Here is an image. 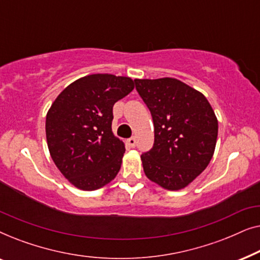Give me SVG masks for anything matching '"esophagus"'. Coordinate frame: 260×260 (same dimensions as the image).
Listing matches in <instances>:
<instances>
[{"mask_svg":"<svg viewBox=\"0 0 260 260\" xmlns=\"http://www.w3.org/2000/svg\"><path fill=\"white\" fill-rule=\"evenodd\" d=\"M126 142H127V144H129L131 148H134L135 145H136V138H135V137L129 138V140H127Z\"/></svg>","mask_w":260,"mask_h":260,"instance_id":"obj_1","label":"esophagus"}]
</instances>
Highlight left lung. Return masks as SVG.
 <instances>
[{
    "label": "left lung",
    "instance_id": "1",
    "mask_svg": "<svg viewBox=\"0 0 260 260\" xmlns=\"http://www.w3.org/2000/svg\"><path fill=\"white\" fill-rule=\"evenodd\" d=\"M150 110L155 141L141 159L147 177L168 190H180L211 162L218 119L201 92L175 78L135 79Z\"/></svg>",
    "mask_w": 260,
    "mask_h": 260
}]
</instances>
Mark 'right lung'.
<instances>
[{"label": "right lung", "mask_w": 260, "mask_h": 260, "mask_svg": "<svg viewBox=\"0 0 260 260\" xmlns=\"http://www.w3.org/2000/svg\"><path fill=\"white\" fill-rule=\"evenodd\" d=\"M134 87L129 77L90 74L53 102L46 116L48 150L74 187L99 189L118 174L125 147L112 133V108Z\"/></svg>", "instance_id": "obj_1"}]
</instances>
